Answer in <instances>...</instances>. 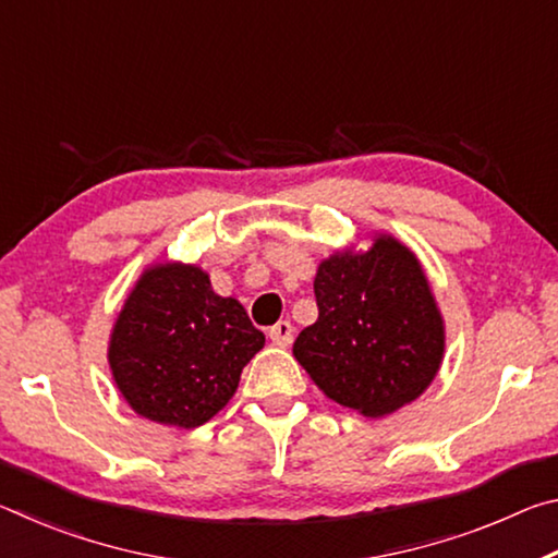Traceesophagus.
<instances>
[{"mask_svg": "<svg viewBox=\"0 0 558 558\" xmlns=\"http://www.w3.org/2000/svg\"><path fill=\"white\" fill-rule=\"evenodd\" d=\"M292 332H295V329H292V325L288 323V319H280L278 325H272V327H270L268 337L272 339V344H278V347H290V344H292Z\"/></svg>", "mask_w": 558, "mask_h": 558, "instance_id": "1", "label": "esophagus"}]
</instances>
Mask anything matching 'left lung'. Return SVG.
Wrapping results in <instances>:
<instances>
[{
  "label": "left lung",
  "mask_w": 558,
  "mask_h": 558,
  "mask_svg": "<svg viewBox=\"0 0 558 558\" xmlns=\"http://www.w3.org/2000/svg\"><path fill=\"white\" fill-rule=\"evenodd\" d=\"M319 317L292 354L327 399L366 418L399 411L428 389L446 354V323L415 253L391 233L317 266Z\"/></svg>",
  "instance_id": "8db88e82"
}]
</instances>
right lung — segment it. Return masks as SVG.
Masks as SVG:
<instances>
[{
	"label": "right lung",
	"instance_id": "add662e5",
	"mask_svg": "<svg viewBox=\"0 0 558 558\" xmlns=\"http://www.w3.org/2000/svg\"><path fill=\"white\" fill-rule=\"evenodd\" d=\"M266 335L235 298L216 295L209 272L165 260L143 270L112 325L108 364L137 415L174 428L211 421L239 389Z\"/></svg>",
	"mask_w": 558,
	"mask_h": 558
}]
</instances>
